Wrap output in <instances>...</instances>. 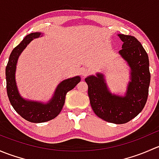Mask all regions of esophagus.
Returning <instances> with one entry per match:
<instances>
[{
    "label": "esophagus",
    "mask_w": 159,
    "mask_h": 159,
    "mask_svg": "<svg viewBox=\"0 0 159 159\" xmlns=\"http://www.w3.org/2000/svg\"><path fill=\"white\" fill-rule=\"evenodd\" d=\"M89 74V70L87 69V68H81V75H82V76H86V75Z\"/></svg>",
    "instance_id": "34e87169"
}]
</instances>
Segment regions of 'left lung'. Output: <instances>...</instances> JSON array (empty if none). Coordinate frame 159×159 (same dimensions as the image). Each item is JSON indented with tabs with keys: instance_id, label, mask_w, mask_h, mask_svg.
Returning a JSON list of instances; mask_svg holds the SVG:
<instances>
[{
	"instance_id": "8db88e82",
	"label": "left lung",
	"mask_w": 159,
	"mask_h": 159,
	"mask_svg": "<svg viewBox=\"0 0 159 159\" xmlns=\"http://www.w3.org/2000/svg\"><path fill=\"white\" fill-rule=\"evenodd\" d=\"M118 37L123 41L119 54L127 61L131 70L125 96L111 94L101 74H98L97 77H88L85 81L94 114L108 122L125 124L135 118L145 107L151 75L148 56L141 43L131 35L118 34Z\"/></svg>"
}]
</instances>
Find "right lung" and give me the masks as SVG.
I'll list each match as a JSON object with an SVG mask.
<instances>
[{
    "mask_svg": "<svg viewBox=\"0 0 159 159\" xmlns=\"http://www.w3.org/2000/svg\"><path fill=\"white\" fill-rule=\"evenodd\" d=\"M40 35L41 33H31L27 35L23 41L13 49L6 67L7 93L11 105L22 118L34 123L45 122L57 117L63 108L68 91L73 89L81 81L80 77L76 76L62 81L57 86L52 99L47 104L29 102L20 97L17 91L14 76L17 58L30 41L38 38Z\"/></svg>",
    "mask_w": 159,
    "mask_h": 159,
    "instance_id": "add662e5",
    "label": "right lung"
}]
</instances>
